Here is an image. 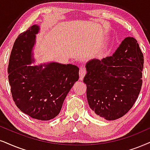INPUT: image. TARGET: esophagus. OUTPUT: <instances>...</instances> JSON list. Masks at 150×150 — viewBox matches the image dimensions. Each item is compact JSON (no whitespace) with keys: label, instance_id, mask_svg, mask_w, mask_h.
I'll use <instances>...</instances> for the list:
<instances>
[{"label":"esophagus","instance_id":"obj_1","mask_svg":"<svg viewBox=\"0 0 150 150\" xmlns=\"http://www.w3.org/2000/svg\"><path fill=\"white\" fill-rule=\"evenodd\" d=\"M79 79H80L81 80H82L83 78H84V77L85 76V75L86 74V68H85V66H81L80 69H79Z\"/></svg>","mask_w":150,"mask_h":150}]
</instances>
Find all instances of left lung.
<instances>
[{
    "label": "left lung",
    "instance_id": "left-lung-1",
    "mask_svg": "<svg viewBox=\"0 0 150 150\" xmlns=\"http://www.w3.org/2000/svg\"><path fill=\"white\" fill-rule=\"evenodd\" d=\"M143 54L133 37L125 38L112 56L87 63L83 81L96 115L113 120L132 109L143 84Z\"/></svg>",
    "mask_w": 150,
    "mask_h": 150
}]
</instances>
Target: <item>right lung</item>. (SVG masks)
<instances>
[{"instance_id": "1", "label": "right lung", "mask_w": 150, "mask_h": 150, "mask_svg": "<svg viewBox=\"0 0 150 150\" xmlns=\"http://www.w3.org/2000/svg\"><path fill=\"white\" fill-rule=\"evenodd\" d=\"M39 27L34 25L18 36L9 57L8 79L13 100L33 118L49 120L61 111L68 93L79 79V68L52 62L31 66L32 50Z\"/></svg>"}]
</instances>
